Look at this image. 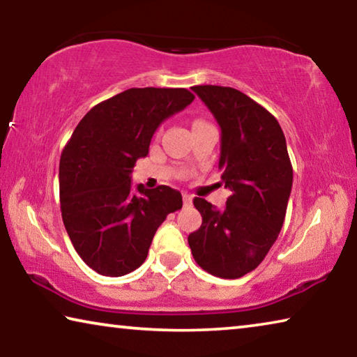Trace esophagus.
<instances>
[{
  "instance_id": "esophagus-1",
  "label": "esophagus",
  "mask_w": 357,
  "mask_h": 357,
  "mask_svg": "<svg viewBox=\"0 0 357 357\" xmlns=\"http://www.w3.org/2000/svg\"><path fill=\"white\" fill-rule=\"evenodd\" d=\"M183 202H184V206H190L192 204V197L189 193H183Z\"/></svg>"
}]
</instances>
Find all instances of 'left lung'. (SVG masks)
Masks as SVG:
<instances>
[{
    "instance_id": "left-lung-1",
    "label": "left lung",
    "mask_w": 357,
    "mask_h": 357,
    "mask_svg": "<svg viewBox=\"0 0 357 357\" xmlns=\"http://www.w3.org/2000/svg\"><path fill=\"white\" fill-rule=\"evenodd\" d=\"M222 129L219 170L231 190L223 209L204 198L203 217L189 234L197 264L220 279H239L257 268L279 236L293 185V167L279 121L249 96L228 86H192Z\"/></svg>"
}]
</instances>
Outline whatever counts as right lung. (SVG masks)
<instances>
[{
  "instance_id": "obj_1",
  "label": "right lung",
  "mask_w": 357,
  "mask_h": 357,
  "mask_svg": "<svg viewBox=\"0 0 357 357\" xmlns=\"http://www.w3.org/2000/svg\"><path fill=\"white\" fill-rule=\"evenodd\" d=\"M195 99L185 88H130L94 105L59 159V200L70 243L96 273L140 268L167 215L183 208L168 185L132 192L130 173L162 121Z\"/></svg>"
}]
</instances>
